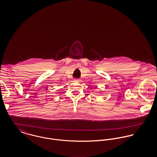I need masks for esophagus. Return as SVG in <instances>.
Returning <instances> with one entry per match:
<instances>
[{
  "mask_svg": "<svg viewBox=\"0 0 157 157\" xmlns=\"http://www.w3.org/2000/svg\"><path fill=\"white\" fill-rule=\"evenodd\" d=\"M75 81H77V82H80V80L79 79H75Z\"/></svg>",
  "mask_w": 157,
  "mask_h": 157,
  "instance_id": "esophagus-1",
  "label": "esophagus"
}]
</instances>
